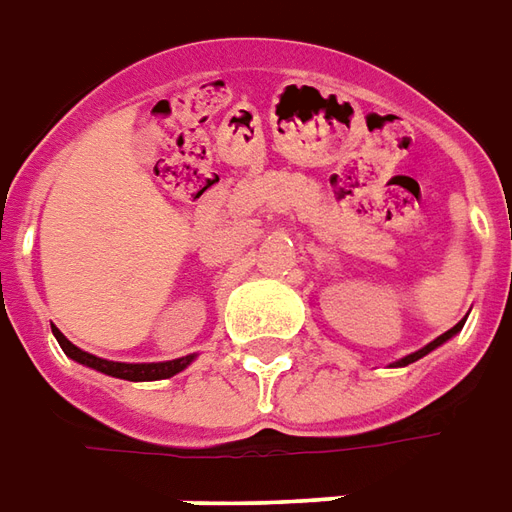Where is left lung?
I'll return each instance as SVG.
<instances>
[{
  "label": "left lung",
  "instance_id": "8db88e82",
  "mask_svg": "<svg viewBox=\"0 0 512 512\" xmlns=\"http://www.w3.org/2000/svg\"><path fill=\"white\" fill-rule=\"evenodd\" d=\"M460 328H463V322H458L455 328H449L447 333H441V336H438V339H433V342H430V344H424L422 350H416V353L405 355V358H400V361H394V366H408V364H413V361H419V358H424V355H427V353H433L436 347H441V344H444V342H449V339H452V336H455V333H458Z\"/></svg>",
  "mask_w": 512,
  "mask_h": 512
}]
</instances>
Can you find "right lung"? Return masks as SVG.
<instances>
[{
  "label": "right lung",
  "mask_w": 512,
  "mask_h": 512,
  "mask_svg": "<svg viewBox=\"0 0 512 512\" xmlns=\"http://www.w3.org/2000/svg\"><path fill=\"white\" fill-rule=\"evenodd\" d=\"M52 333L57 336V344L63 347V353L68 355L71 361H76V364H82V366H90V369H96V372H104V375H110V378L134 380V383L173 378V375L184 372V369L195 361V353L184 355V358H176V361H159V364H126V361H107V358H99V355L79 350V347L68 342L57 328H54Z\"/></svg>",
  "instance_id": "1"
}]
</instances>
